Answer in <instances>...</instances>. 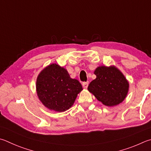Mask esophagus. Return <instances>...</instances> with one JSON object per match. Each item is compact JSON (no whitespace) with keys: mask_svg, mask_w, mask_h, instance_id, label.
<instances>
[{"mask_svg":"<svg viewBox=\"0 0 151 151\" xmlns=\"http://www.w3.org/2000/svg\"><path fill=\"white\" fill-rule=\"evenodd\" d=\"M88 86V82H84L83 83V86L84 88H87Z\"/></svg>","mask_w":151,"mask_h":151,"instance_id":"34e87169","label":"esophagus"}]
</instances>
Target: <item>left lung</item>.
I'll list each match as a JSON object with an SVG mask.
<instances>
[{
	"instance_id": "8db88e82",
	"label": "left lung",
	"mask_w": 151,
	"mask_h": 151,
	"mask_svg": "<svg viewBox=\"0 0 151 151\" xmlns=\"http://www.w3.org/2000/svg\"><path fill=\"white\" fill-rule=\"evenodd\" d=\"M96 78L90 83L88 90L106 106H115L125 99L129 84L116 67L100 66L94 70Z\"/></svg>"
}]
</instances>
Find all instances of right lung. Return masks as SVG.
Masks as SVG:
<instances>
[{
    "label": "right lung",
    "instance_id": "right-lung-1",
    "mask_svg": "<svg viewBox=\"0 0 151 151\" xmlns=\"http://www.w3.org/2000/svg\"><path fill=\"white\" fill-rule=\"evenodd\" d=\"M35 86L38 98L43 105L57 112L70 108L83 90L78 81L71 78L67 69L56 63L50 64L41 71Z\"/></svg>",
    "mask_w": 151,
    "mask_h": 151
}]
</instances>
